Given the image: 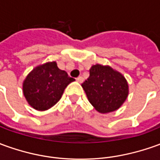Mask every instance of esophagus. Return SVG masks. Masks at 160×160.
<instances>
[{
    "label": "esophagus",
    "instance_id": "1",
    "mask_svg": "<svg viewBox=\"0 0 160 160\" xmlns=\"http://www.w3.org/2000/svg\"><path fill=\"white\" fill-rule=\"evenodd\" d=\"M77 81H78V82H83V78L80 76V77H78V78H77Z\"/></svg>",
    "mask_w": 160,
    "mask_h": 160
}]
</instances>
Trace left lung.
<instances>
[{"mask_svg": "<svg viewBox=\"0 0 160 160\" xmlns=\"http://www.w3.org/2000/svg\"><path fill=\"white\" fill-rule=\"evenodd\" d=\"M82 87L90 103L100 113L118 110L128 96V83L124 77L109 66H92L90 77Z\"/></svg>", "mask_w": 160, "mask_h": 160, "instance_id": "1", "label": "left lung"}]
</instances>
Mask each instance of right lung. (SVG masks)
Masks as SVG:
<instances>
[{
  "label": "right lung",
  "instance_id": "add662e5",
  "mask_svg": "<svg viewBox=\"0 0 160 160\" xmlns=\"http://www.w3.org/2000/svg\"><path fill=\"white\" fill-rule=\"evenodd\" d=\"M75 79L58 67L56 62L37 66L23 82L28 103L38 111H45L60 100L65 88Z\"/></svg>",
  "mask_w": 160,
  "mask_h": 160
}]
</instances>
